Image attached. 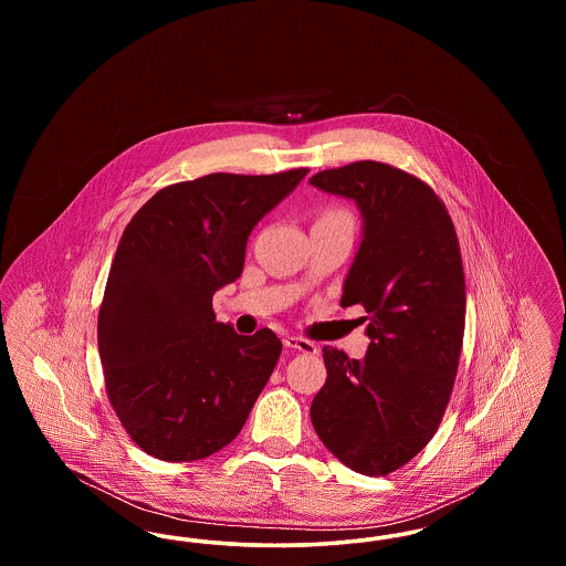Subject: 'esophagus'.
<instances>
[{
    "instance_id": "1",
    "label": "esophagus",
    "mask_w": 566,
    "mask_h": 566,
    "mask_svg": "<svg viewBox=\"0 0 566 566\" xmlns=\"http://www.w3.org/2000/svg\"><path fill=\"white\" fill-rule=\"evenodd\" d=\"M284 346L291 348V350L303 352V354H318V346L312 344L310 339L305 337H296V335H284Z\"/></svg>"
}]
</instances>
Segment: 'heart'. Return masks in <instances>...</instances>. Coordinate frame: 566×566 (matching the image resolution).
Listing matches in <instances>:
<instances>
[{
    "label": "heart",
    "mask_w": 566,
    "mask_h": 566,
    "mask_svg": "<svg viewBox=\"0 0 566 566\" xmlns=\"http://www.w3.org/2000/svg\"><path fill=\"white\" fill-rule=\"evenodd\" d=\"M324 216H342V218H348V216L342 214V212H328V214H324Z\"/></svg>",
    "instance_id": "b5f03b06"
}]
</instances>
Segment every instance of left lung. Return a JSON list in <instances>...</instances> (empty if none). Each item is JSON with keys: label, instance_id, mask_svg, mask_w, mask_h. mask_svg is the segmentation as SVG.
Wrapping results in <instances>:
<instances>
[{"label": "left lung", "instance_id": "obj_1", "mask_svg": "<svg viewBox=\"0 0 566 566\" xmlns=\"http://www.w3.org/2000/svg\"><path fill=\"white\" fill-rule=\"evenodd\" d=\"M310 182L354 199L365 220L342 305L365 307L371 339L363 360L324 346L312 424L352 471L388 475L431 441L454 388L467 310L457 229L427 182L388 163Z\"/></svg>", "mask_w": 566, "mask_h": 566}]
</instances>
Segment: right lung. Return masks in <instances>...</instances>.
<instances>
[{
    "mask_svg": "<svg viewBox=\"0 0 566 566\" xmlns=\"http://www.w3.org/2000/svg\"><path fill=\"white\" fill-rule=\"evenodd\" d=\"M310 169L210 174L148 199L127 224L97 318L106 392L150 457L190 462L231 443L265 388L282 342L216 323L212 296L243 270L254 224Z\"/></svg>",
    "mask_w": 566,
    "mask_h": 566,
    "instance_id": "add662e5",
    "label": "right lung"
}]
</instances>
